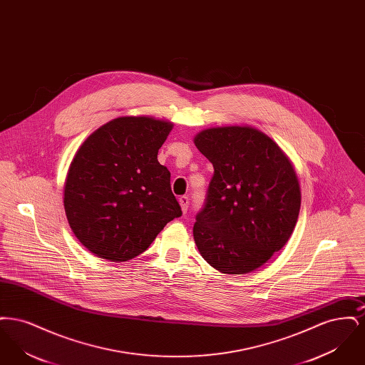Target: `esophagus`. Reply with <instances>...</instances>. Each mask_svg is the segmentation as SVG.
<instances>
[{
  "instance_id": "esophagus-1",
  "label": "esophagus",
  "mask_w": 365,
  "mask_h": 365,
  "mask_svg": "<svg viewBox=\"0 0 365 365\" xmlns=\"http://www.w3.org/2000/svg\"><path fill=\"white\" fill-rule=\"evenodd\" d=\"M189 202H190V200H189V197H186V195H183V197H180V198H179V204H180V208L183 210V213H186V212H187Z\"/></svg>"
}]
</instances>
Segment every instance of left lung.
<instances>
[{"label":"left lung","instance_id":"8db88e82","mask_svg":"<svg viewBox=\"0 0 365 365\" xmlns=\"http://www.w3.org/2000/svg\"><path fill=\"white\" fill-rule=\"evenodd\" d=\"M215 168L192 227L205 261L227 275L256 271L290 240L301 207L294 167L252 125L209 127L194 137Z\"/></svg>","mask_w":365,"mask_h":365}]
</instances>
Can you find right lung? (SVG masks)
Here are the masks:
<instances>
[{
  "mask_svg": "<svg viewBox=\"0 0 365 365\" xmlns=\"http://www.w3.org/2000/svg\"><path fill=\"white\" fill-rule=\"evenodd\" d=\"M173 127L152 116H120L90 134L75 153L64 209L75 237L97 257L131 260L182 216L171 174L157 160Z\"/></svg>",
  "mask_w": 365,
  "mask_h": 365,
  "instance_id": "add662e5",
  "label": "right lung"
}]
</instances>
